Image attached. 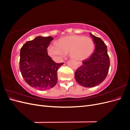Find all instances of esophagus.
I'll list each match as a JSON object with an SVG mask.
<instances>
[{
	"instance_id": "obj_1",
	"label": "esophagus",
	"mask_w": 130,
	"mask_h": 130,
	"mask_svg": "<svg viewBox=\"0 0 130 130\" xmlns=\"http://www.w3.org/2000/svg\"><path fill=\"white\" fill-rule=\"evenodd\" d=\"M64 62H65V61H64ZM77 64L78 66H80L81 65V62H77Z\"/></svg>"
}]
</instances>
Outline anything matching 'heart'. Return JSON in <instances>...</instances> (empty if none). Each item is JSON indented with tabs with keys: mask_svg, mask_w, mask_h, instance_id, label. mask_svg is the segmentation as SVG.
Masks as SVG:
<instances>
[{
	"mask_svg": "<svg viewBox=\"0 0 130 130\" xmlns=\"http://www.w3.org/2000/svg\"><path fill=\"white\" fill-rule=\"evenodd\" d=\"M56 45L49 46L48 52L51 56L58 60L69 53V57L73 60H84L91 55L94 49L91 38L75 35L60 38Z\"/></svg>",
	"mask_w": 130,
	"mask_h": 130,
	"instance_id": "1",
	"label": "heart"
}]
</instances>
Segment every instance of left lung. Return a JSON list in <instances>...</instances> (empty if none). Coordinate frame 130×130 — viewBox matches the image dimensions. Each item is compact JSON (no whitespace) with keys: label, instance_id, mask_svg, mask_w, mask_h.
Returning <instances> with one entry per match:
<instances>
[{"label":"left lung","instance_id":"obj_1","mask_svg":"<svg viewBox=\"0 0 130 130\" xmlns=\"http://www.w3.org/2000/svg\"><path fill=\"white\" fill-rule=\"evenodd\" d=\"M95 44V50L75 72L78 84L85 87H93L103 82L107 76L110 66L107 46L99 37L90 34Z\"/></svg>","mask_w":130,"mask_h":130}]
</instances>
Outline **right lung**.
Listing matches in <instances>:
<instances>
[{"instance_id": "1", "label": "right lung", "mask_w": 130, "mask_h": 130, "mask_svg": "<svg viewBox=\"0 0 130 130\" xmlns=\"http://www.w3.org/2000/svg\"><path fill=\"white\" fill-rule=\"evenodd\" d=\"M52 37L38 36L26 42L20 52L19 69L26 83L40 90L53 88L57 82V71L63 63L55 62L48 54Z\"/></svg>"}]
</instances>
